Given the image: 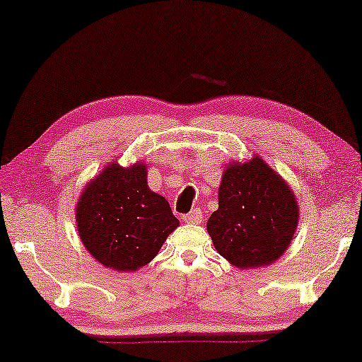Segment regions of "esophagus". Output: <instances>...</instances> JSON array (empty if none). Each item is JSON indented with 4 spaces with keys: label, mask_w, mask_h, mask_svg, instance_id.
Returning <instances> with one entry per match:
<instances>
[{
    "label": "esophagus",
    "mask_w": 362,
    "mask_h": 362,
    "mask_svg": "<svg viewBox=\"0 0 362 362\" xmlns=\"http://www.w3.org/2000/svg\"><path fill=\"white\" fill-rule=\"evenodd\" d=\"M182 220H185L186 223H202V212L196 209L192 210V212L182 215Z\"/></svg>",
    "instance_id": "obj_1"
}]
</instances>
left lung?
Here are the masks:
<instances>
[{
  "label": "left lung",
  "instance_id": "left-lung-1",
  "mask_svg": "<svg viewBox=\"0 0 362 362\" xmlns=\"http://www.w3.org/2000/svg\"><path fill=\"white\" fill-rule=\"evenodd\" d=\"M291 189L262 158L230 163L218 189V210L207 231L220 255L239 267L269 265L290 246L298 226Z\"/></svg>",
  "mask_w": 362,
  "mask_h": 362
}]
</instances>
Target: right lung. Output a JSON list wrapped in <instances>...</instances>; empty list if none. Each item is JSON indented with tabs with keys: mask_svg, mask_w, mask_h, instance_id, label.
Listing matches in <instances>:
<instances>
[{
	"mask_svg": "<svg viewBox=\"0 0 362 362\" xmlns=\"http://www.w3.org/2000/svg\"><path fill=\"white\" fill-rule=\"evenodd\" d=\"M87 251L108 269L147 265L180 221L170 204L147 186V166L110 165L82 192L76 207Z\"/></svg>",
	"mask_w": 362,
	"mask_h": 362,
	"instance_id": "right-lung-1",
	"label": "right lung"
}]
</instances>
